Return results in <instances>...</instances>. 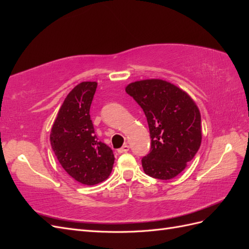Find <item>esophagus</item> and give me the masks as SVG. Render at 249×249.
Here are the masks:
<instances>
[{"mask_svg": "<svg viewBox=\"0 0 249 249\" xmlns=\"http://www.w3.org/2000/svg\"><path fill=\"white\" fill-rule=\"evenodd\" d=\"M130 149V147H129V145H126V144H124L123 147H120L117 152H118V154H124V153H126L127 150Z\"/></svg>", "mask_w": 249, "mask_h": 249, "instance_id": "1", "label": "esophagus"}]
</instances>
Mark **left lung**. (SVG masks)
<instances>
[{
	"instance_id": "obj_1",
	"label": "left lung",
	"mask_w": 249,
	"mask_h": 249,
	"mask_svg": "<svg viewBox=\"0 0 249 249\" xmlns=\"http://www.w3.org/2000/svg\"><path fill=\"white\" fill-rule=\"evenodd\" d=\"M147 118L152 147L141 160L146 175L170 179L191 161L201 143L196 103L183 89L161 79L135 81L125 87Z\"/></svg>"
}]
</instances>
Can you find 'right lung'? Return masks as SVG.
<instances>
[{
	"label": "right lung",
	"mask_w": 249,
	"mask_h": 249,
	"mask_svg": "<svg viewBox=\"0 0 249 249\" xmlns=\"http://www.w3.org/2000/svg\"><path fill=\"white\" fill-rule=\"evenodd\" d=\"M97 82H81L67 94L53 124L50 142L63 169L77 182L92 186L107 179L114 163L112 149L97 139L90 106Z\"/></svg>",
	"instance_id": "obj_1"
}]
</instances>
